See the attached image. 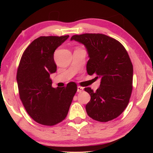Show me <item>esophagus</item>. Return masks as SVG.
Listing matches in <instances>:
<instances>
[{"mask_svg": "<svg viewBox=\"0 0 153 153\" xmlns=\"http://www.w3.org/2000/svg\"><path fill=\"white\" fill-rule=\"evenodd\" d=\"M83 90V87L81 86H77V92L78 93H82Z\"/></svg>", "mask_w": 153, "mask_h": 153, "instance_id": "esophagus-1", "label": "esophagus"}]
</instances>
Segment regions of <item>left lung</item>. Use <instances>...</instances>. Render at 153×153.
Returning a JSON list of instances; mask_svg holds the SVG:
<instances>
[{
  "label": "left lung",
  "mask_w": 153,
  "mask_h": 153,
  "mask_svg": "<svg viewBox=\"0 0 153 153\" xmlns=\"http://www.w3.org/2000/svg\"><path fill=\"white\" fill-rule=\"evenodd\" d=\"M71 40L87 48V74L101 78L95 92L90 87L84 89L91 96L85 106L87 114L100 122L116 118L128 106L133 89L134 68L128 52L118 41L101 33L74 35Z\"/></svg>",
  "instance_id": "left-lung-1"
}]
</instances>
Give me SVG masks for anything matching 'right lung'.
I'll return each instance as SVG.
<instances>
[{
    "label": "right lung",
    "mask_w": 153,
    "mask_h": 153,
    "mask_svg": "<svg viewBox=\"0 0 153 153\" xmlns=\"http://www.w3.org/2000/svg\"><path fill=\"white\" fill-rule=\"evenodd\" d=\"M68 37H39L25 48L19 61L16 75L19 99L31 118L42 125L54 126L66 118L77 90L74 82L54 89L50 78L56 71L54 51Z\"/></svg>",
    "instance_id": "obj_1"
}]
</instances>
